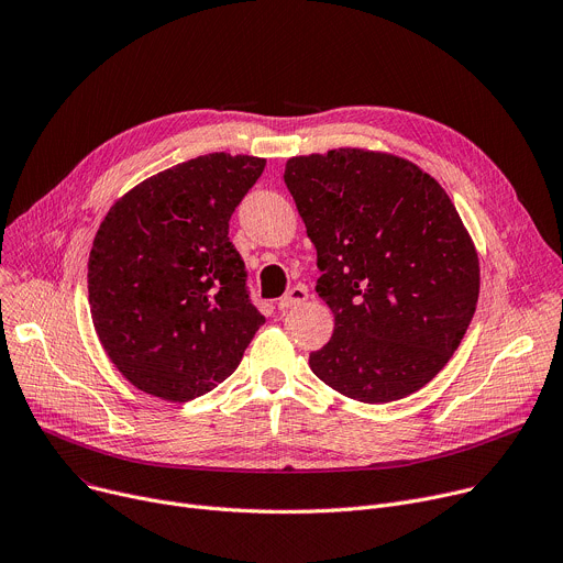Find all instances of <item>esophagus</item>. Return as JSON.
I'll return each instance as SVG.
<instances>
[{
    "label": "esophagus",
    "instance_id": "1",
    "mask_svg": "<svg viewBox=\"0 0 563 563\" xmlns=\"http://www.w3.org/2000/svg\"><path fill=\"white\" fill-rule=\"evenodd\" d=\"M307 299H309V290H307V286L297 284V286H292L284 297H279V299H277V307H279L282 311H286V309H292V307L301 305V301H307Z\"/></svg>",
    "mask_w": 563,
    "mask_h": 563
}]
</instances>
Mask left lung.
<instances>
[{"label": "left lung", "mask_w": 563, "mask_h": 563, "mask_svg": "<svg viewBox=\"0 0 563 563\" xmlns=\"http://www.w3.org/2000/svg\"><path fill=\"white\" fill-rule=\"evenodd\" d=\"M284 183L335 318L313 374L363 404L417 393L460 347L481 290L451 198L412 162L361 148L290 157Z\"/></svg>", "instance_id": "8db88e82"}]
</instances>
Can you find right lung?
Returning a JSON list of instances; mask_svg holds the SVG:
<instances>
[{
    "mask_svg": "<svg viewBox=\"0 0 563 563\" xmlns=\"http://www.w3.org/2000/svg\"><path fill=\"white\" fill-rule=\"evenodd\" d=\"M266 159L209 153L128 191L88 264L95 329L142 393L189 401L223 383L266 322L252 305L230 219Z\"/></svg>",
    "mask_w": 563,
    "mask_h": 563,
    "instance_id": "right-lung-1",
    "label": "right lung"
}]
</instances>
